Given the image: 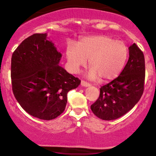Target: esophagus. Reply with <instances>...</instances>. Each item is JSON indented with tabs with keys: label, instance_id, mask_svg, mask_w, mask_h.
<instances>
[{
	"label": "esophagus",
	"instance_id": "esophagus-1",
	"mask_svg": "<svg viewBox=\"0 0 156 156\" xmlns=\"http://www.w3.org/2000/svg\"><path fill=\"white\" fill-rule=\"evenodd\" d=\"M80 84H81L82 87H88L90 86V84H89V83H87V82L84 81V80H81V83H80Z\"/></svg>",
	"mask_w": 156,
	"mask_h": 156
}]
</instances>
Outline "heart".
<instances>
[{"mask_svg": "<svg viewBox=\"0 0 156 156\" xmlns=\"http://www.w3.org/2000/svg\"><path fill=\"white\" fill-rule=\"evenodd\" d=\"M66 55L73 72L78 73L89 59L87 78L95 80L99 76L101 80H108L117 77L123 69L128 48L124 42L108 36H89L80 39L76 45L68 44Z\"/></svg>", "mask_w": 156, "mask_h": 156, "instance_id": "b5f03b06", "label": "heart"}]
</instances>
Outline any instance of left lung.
Wrapping results in <instances>:
<instances>
[{"label": "left lung", "mask_w": 156, "mask_h": 156, "mask_svg": "<svg viewBox=\"0 0 156 156\" xmlns=\"http://www.w3.org/2000/svg\"><path fill=\"white\" fill-rule=\"evenodd\" d=\"M129 58L119 76L100 89L98 99L91 105L94 114L103 120H114L133 108L144 92L145 63L142 51L130 46Z\"/></svg>", "instance_id": "left-lung-1"}]
</instances>
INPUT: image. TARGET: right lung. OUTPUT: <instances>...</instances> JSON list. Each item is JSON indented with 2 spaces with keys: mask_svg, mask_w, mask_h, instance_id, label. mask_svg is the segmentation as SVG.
Masks as SVG:
<instances>
[{
  "mask_svg": "<svg viewBox=\"0 0 156 156\" xmlns=\"http://www.w3.org/2000/svg\"><path fill=\"white\" fill-rule=\"evenodd\" d=\"M47 34L23 40L12 56L11 78L16 100L27 113L51 120L64 112L67 93L80 80L59 66L62 54Z\"/></svg>",
  "mask_w": 156,
  "mask_h": 156,
  "instance_id": "obj_1",
  "label": "right lung"
}]
</instances>
